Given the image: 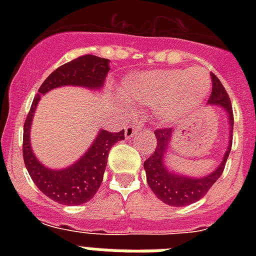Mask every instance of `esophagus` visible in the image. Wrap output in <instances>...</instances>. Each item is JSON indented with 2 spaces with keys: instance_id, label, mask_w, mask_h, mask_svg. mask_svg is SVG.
Wrapping results in <instances>:
<instances>
[{
  "instance_id": "obj_1",
  "label": "esophagus",
  "mask_w": 256,
  "mask_h": 256,
  "mask_svg": "<svg viewBox=\"0 0 256 256\" xmlns=\"http://www.w3.org/2000/svg\"><path fill=\"white\" fill-rule=\"evenodd\" d=\"M142 128H144V124H128V128H126V130H124V136H126V138H132V136L140 132Z\"/></svg>"
}]
</instances>
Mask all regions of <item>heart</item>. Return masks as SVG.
Wrapping results in <instances>:
<instances>
[{
	"label": "heart",
	"mask_w": 256,
	"mask_h": 256,
	"mask_svg": "<svg viewBox=\"0 0 256 256\" xmlns=\"http://www.w3.org/2000/svg\"><path fill=\"white\" fill-rule=\"evenodd\" d=\"M210 90L204 69L156 70L132 76L124 82V96L136 104L156 108L166 124L186 120Z\"/></svg>",
	"instance_id": "b5f03b06"
}]
</instances>
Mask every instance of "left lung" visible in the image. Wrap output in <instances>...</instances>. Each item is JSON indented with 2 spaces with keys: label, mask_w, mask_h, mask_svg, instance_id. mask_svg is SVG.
<instances>
[{
  "label": "left lung",
  "mask_w": 256,
  "mask_h": 256,
  "mask_svg": "<svg viewBox=\"0 0 256 256\" xmlns=\"http://www.w3.org/2000/svg\"><path fill=\"white\" fill-rule=\"evenodd\" d=\"M211 82H212V90L207 102L208 104L220 106L223 110H226L228 116V124H230V136H228L230 144L224 152L223 160L216 168V170L202 178H188V176L174 174L172 171L168 170L164 164V158H166L168 144L172 136V130L170 128H156L154 132L156 136V148L150 158L144 162L146 178H148L150 188L162 202L170 206H187L203 198L207 194V191L210 190L211 186L220 178L226 166L227 158L230 156L231 146H232V128H234L232 106H231L230 96L227 94L226 88H223L215 74H211Z\"/></svg>",
  "instance_id": "1"
}]
</instances>
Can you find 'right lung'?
Segmentation results:
<instances>
[{"label": "right lung", "mask_w": 256, "mask_h": 256, "mask_svg": "<svg viewBox=\"0 0 256 256\" xmlns=\"http://www.w3.org/2000/svg\"><path fill=\"white\" fill-rule=\"evenodd\" d=\"M110 72L108 60L85 54L56 69L46 78L38 94L34 96L30 112L24 124V162L30 178L40 190L57 203L66 206H78L88 202L100 188L104 172L108 164L110 148L124 140V130L112 132L100 130L94 144L80 160L64 170H50L36 158L30 148V126L34 112L41 96L60 86H84L96 90L104 86L106 76Z\"/></svg>", "instance_id": "obj_1"}]
</instances>
